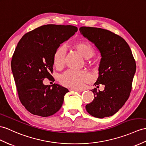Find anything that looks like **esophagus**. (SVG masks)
<instances>
[{
    "mask_svg": "<svg viewBox=\"0 0 146 146\" xmlns=\"http://www.w3.org/2000/svg\"><path fill=\"white\" fill-rule=\"evenodd\" d=\"M70 90L71 91H75V92H80V90H78V89H74V88H70Z\"/></svg>",
    "mask_w": 146,
    "mask_h": 146,
    "instance_id": "1",
    "label": "esophagus"
}]
</instances>
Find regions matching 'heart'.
Returning a JSON list of instances; mask_svg holds the SVG:
<instances>
[{"mask_svg": "<svg viewBox=\"0 0 146 146\" xmlns=\"http://www.w3.org/2000/svg\"><path fill=\"white\" fill-rule=\"evenodd\" d=\"M74 46L85 58H89L94 54L93 47L87 42H77ZM66 53L67 48L64 44H60L56 49L53 54V63L57 69H62L64 66ZM91 79V74L87 70L69 69L62 74L60 81L66 87L80 88Z\"/></svg>", "mask_w": 146, "mask_h": 146, "instance_id": "obj_1", "label": "heart"}]
</instances>
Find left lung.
Returning <instances> with one entry per match:
<instances>
[{
	"instance_id": "8db88e82",
	"label": "left lung",
	"mask_w": 146,
	"mask_h": 146,
	"mask_svg": "<svg viewBox=\"0 0 146 146\" xmlns=\"http://www.w3.org/2000/svg\"><path fill=\"white\" fill-rule=\"evenodd\" d=\"M80 33L95 44L101 53L98 77L95 86L104 85V91H91L94 100L85 106L96 118H104L118 111L128 99L136 72V61L128 44L119 35L100 28L82 27Z\"/></svg>"
}]
</instances>
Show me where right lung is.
<instances>
[{
    "label": "right lung",
    "instance_id": "right-lung-1",
    "mask_svg": "<svg viewBox=\"0 0 146 146\" xmlns=\"http://www.w3.org/2000/svg\"><path fill=\"white\" fill-rule=\"evenodd\" d=\"M77 30L72 25H46L25 34L18 42L12 70L20 100L31 114L47 117L61 108L69 90L58 84L45 85L43 80L54 79L51 74L56 49Z\"/></svg>",
    "mask_w": 146,
    "mask_h": 146
}]
</instances>
